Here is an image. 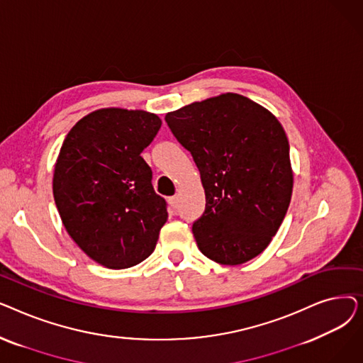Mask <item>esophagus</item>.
Masks as SVG:
<instances>
[{"label":"esophagus","mask_w":363,"mask_h":363,"mask_svg":"<svg viewBox=\"0 0 363 363\" xmlns=\"http://www.w3.org/2000/svg\"><path fill=\"white\" fill-rule=\"evenodd\" d=\"M169 204H170L172 208H177V207H178V196L170 197V199H169Z\"/></svg>","instance_id":"1"}]
</instances>
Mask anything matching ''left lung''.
Wrapping results in <instances>:
<instances>
[{
    "instance_id": "left-lung-1",
    "label": "left lung",
    "mask_w": 363,
    "mask_h": 363,
    "mask_svg": "<svg viewBox=\"0 0 363 363\" xmlns=\"http://www.w3.org/2000/svg\"><path fill=\"white\" fill-rule=\"evenodd\" d=\"M200 170L206 208L193 223L200 252L220 264L259 256L289 211L290 145L274 114L226 92L166 114Z\"/></svg>"
}]
</instances>
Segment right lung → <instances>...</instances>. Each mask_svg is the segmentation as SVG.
I'll use <instances>...</instances> for the list:
<instances>
[{"mask_svg":"<svg viewBox=\"0 0 363 363\" xmlns=\"http://www.w3.org/2000/svg\"><path fill=\"white\" fill-rule=\"evenodd\" d=\"M162 126L155 113L95 110L66 135L52 194L72 240L92 260L125 269L145 260L167 220L141 152Z\"/></svg>","mask_w":363,"mask_h":363,"instance_id":"right-lung-1","label":"right lung"}]
</instances>
